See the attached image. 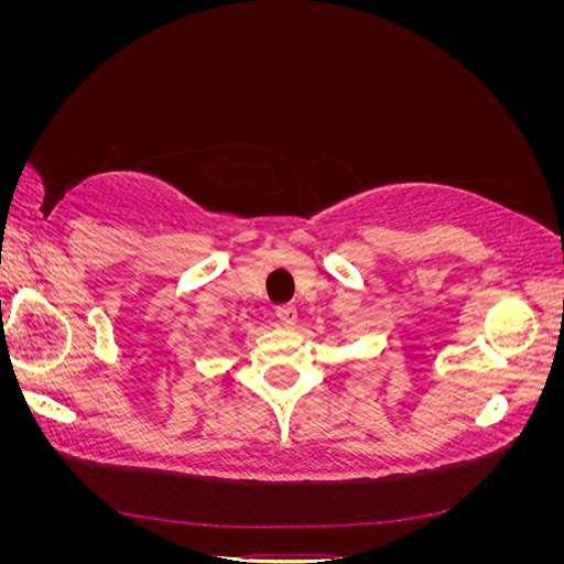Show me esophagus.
I'll list each match as a JSON object with an SVG mask.
<instances>
[{
	"label": "esophagus",
	"mask_w": 564,
	"mask_h": 564,
	"mask_svg": "<svg viewBox=\"0 0 564 564\" xmlns=\"http://www.w3.org/2000/svg\"><path fill=\"white\" fill-rule=\"evenodd\" d=\"M275 315H278V319H280V324H282V327H294V324H296V308H294V305H280V308L275 311Z\"/></svg>",
	"instance_id": "esophagus-1"
}]
</instances>
